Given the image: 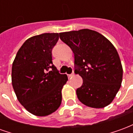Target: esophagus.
<instances>
[{
    "label": "esophagus",
    "instance_id": "obj_1",
    "mask_svg": "<svg viewBox=\"0 0 133 133\" xmlns=\"http://www.w3.org/2000/svg\"><path fill=\"white\" fill-rule=\"evenodd\" d=\"M74 75H75V74H74V73H73V72H72V73H71V74H69V75H68V78H72V77H73V76H74Z\"/></svg>",
    "mask_w": 133,
    "mask_h": 133
}]
</instances>
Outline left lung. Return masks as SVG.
Segmentation results:
<instances>
[{
	"mask_svg": "<svg viewBox=\"0 0 133 133\" xmlns=\"http://www.w3.org/2000/svg\"><path fill=\"white\" fill-rule=\"evenodd\" d=\"M59 35L72 50L75 73L83 78V85L76 90L78 100L94 108L108 105L123 80V67L114 45L105 36L89 29L60 33Z\"/></svg>",
	"mask_w": 133,
	"mask_h": 133,
	"instance_id": "1",
	"label": "left lung"
}]
</instances>
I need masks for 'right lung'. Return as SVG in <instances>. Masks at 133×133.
Returning <instances> with one entry per match:
<instances>
[{"label":"right lung","mask_w":133,"mask_h":133,"mask_svg":"<svg viewBox=\"0 0 133 133\" xmlns=\"http://www.w3.org/2000/svg\"><path fill=\"white\" fill-rule=\"evenodd\" d=\"M58 33H43L25 41L12 66V85L18 100L37 116L54 112L62 101L61 90L68 81L52 64V49Z\"/></svg>","instance_id":"1"}]
</instances>
